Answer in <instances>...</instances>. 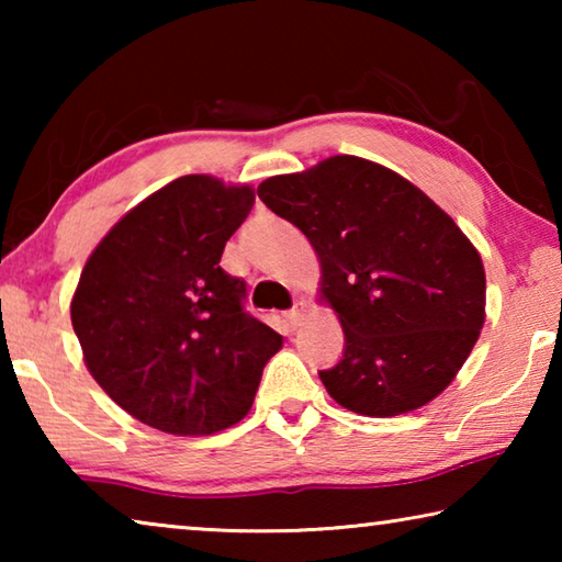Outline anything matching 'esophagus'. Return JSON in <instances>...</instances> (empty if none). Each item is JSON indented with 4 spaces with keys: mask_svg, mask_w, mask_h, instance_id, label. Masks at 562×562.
Returning a JSON list of instances; mask_svg holds the SVG:
<instances>
[{
    "mask_svg": "<svg viewBox=\"0 0 562 562\" xmlns=\"http://www.w3.org/2000/svg\"><path fill=\"white\" fill-rule=\"evenodd\" d=\"M302 319H304V310H302V302L297 304V307H292L290 312H284V322H288V325H290L292 329H297V327L302 325Z\"/></svg>",
    "mask_w": 562,
    "mask_h": 562,
    "instance_id": "34e87169",
    "label": "esophagus"
}]
</instances>
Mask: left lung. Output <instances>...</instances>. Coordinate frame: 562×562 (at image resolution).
<instances>
[{"instance_id":"8db88e82","label":"left lung","mask_w":562,"mask_h":562,"mask_svg":"<svg viewBox=\"0 0 562 562\" xmlns=\"http://www.w3.org/2000/svg\"><path fill=\"white\" fill-rule=\"evenodd\" d=\"M307 235L322 300L345 329V355L319 379L339 406L398 416L439 396L486 319L481 255L449 215L394 170L331 156L258 188Z\"/></svg>"}]
</instances>
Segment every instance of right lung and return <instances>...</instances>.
I'll use <instances>...</instances> for the list:
<instances>
[{
  "label": "right lung",
  "mask_w": 562,
  "mask_h": 562,
  "mask_svg": "<svg viewBox=\"0 0 562 562\" xmlns=\"http://www.w3.org/2000/svg\"><path fill=\"white\" fill-rule=\"evenodd\" d=\"M250 186L183 176L111 227L83 265L71 325L91 376L133 418L211 436L250 412L282 337L245 312L221 268L252 211Z\"/></svg>",
  "instance_id": "right-lung-1"
}]
</instances>
